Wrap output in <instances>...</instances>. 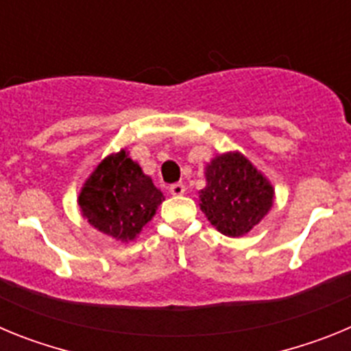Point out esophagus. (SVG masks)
<instances>
[{
  "mask_svg": "<svg viewBox=\"0 0 351 351\" xmlns=\"http://www.w3.org/2000/svg\"><path fill=\"white\" fill-rule=\"evenodd\" d=\"M186 191V186L182 184V182H176V184L170 186V193L173 195V197H181V195H184Z\"/></svg>",
  "mask_w": 351,
  "mask_h": 351,
  "instance_id": "34e87169",
  "label": "esophagus"
}]
</instances>
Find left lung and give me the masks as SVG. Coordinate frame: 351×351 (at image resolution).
<instances>
[{
	"instance_id": "left-lung-1",
	"label": "left lung",
	"mask_w": 351,
	"mask_h": 351,
	"mask_svg": "<svg viewBox=\"0 0 351 351\" xmlns=\"http://www.w3.org/2000/svg\"><path fill=\"white\" fill-rule=\"evenodd\" d=\"M204 173L206 188L198 191V206L223 235H246L274 204V186L239 151L216 154Z\"/></svg>"
}]
</instances>
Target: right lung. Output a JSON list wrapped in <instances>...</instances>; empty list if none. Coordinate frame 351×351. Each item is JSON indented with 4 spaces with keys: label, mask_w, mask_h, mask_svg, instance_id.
Returning a JSON list of instances; mask_svg holds the SVG:
<instances>
[{
    "label": "right lung",
    "mask_w": 351,
    "mask_h": 351,
    "mask_svg": "<svg viewBox=\"0 0 351 351\" xmlns=\"http://www.w3.org/2000/svg\"><path fill=\"white\" fill-rule=\"evenodd\" d=\"M163 200L153 179L121 149L105 156L89 173L77 204L93 228L126 244L138 237Z\"/></svg>",
    "instance_id": "1"
}]
</instances>
